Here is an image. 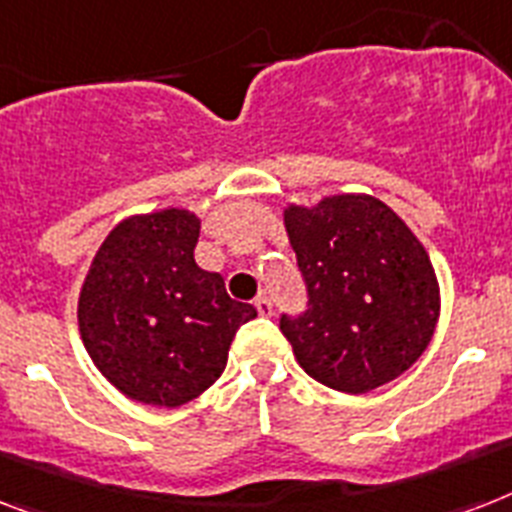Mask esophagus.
<instances>
[{
  "mask_svg": "<svg viewBox=\"0 0 512 512\" xmlns=\"http://www.w3.org/2000/svg\"><path fill=\"white\" fill-rule=\"evenodd\" d=\"M255 307H257V313L263 315V318L273 315V302H270V297H265V294H260V297L255 299Z\"/></svg>",
  "mask_w": 512,
  "mask_h": 512,
  "instance_id": "esophagus-1",
  "label": "esophagus"
}]
</instances>
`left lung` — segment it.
I'll list each match as a JSON object with an SVG mask.
<instances>
[{"label": "left lung", "instance_id": "1", "mask_svg": "<svg viewBox=\"0 0 512 512\" xmlns=\"http://www.w3.org/2000/svg\"><path fill=\"white\" fill-rule=\"evenodd\" d=\"M284 220L307 307L278 326L307 376L363 394L405 373L439 318V284L413 231L365 194L289 207Z\"/></svg>", "mask_w": 512, "mask_h": 512}]
</instances>
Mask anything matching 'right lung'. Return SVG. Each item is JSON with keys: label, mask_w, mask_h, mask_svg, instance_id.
Here are the masks:
<instances>
[{"label": "right lung", "mask_w": 512, "mask_h": 512, "mask_svg": "<svg viewBox=\"0 0 512 512\" xmlns=\"http://www.w3.org/2000/svg\"><path fill=\"white\" fill-rule=\"evenodd\" d=\"M197 239L199 220L186 210L128 218L83 281V347L115 389L144 405L178 407L213 386L239 326L257 315L194 263Z\"/></svg>", "instance_id": "obj_1"}]
</instances>
